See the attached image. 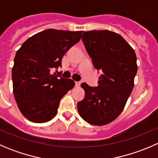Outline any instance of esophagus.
<instances>
[{
  "mask_svg": "<svg viewBox=\"0 0 158 158\" xmlns=\"http://www.w3.org/2000/svg\"><path fill=\"white\" fill-rule=\"evenodd\" d=\"M80 82H75V85H76V87H79V85H80Z\"/></svg>",
  "mask_w": 158,
  "mask_h": 158,
  "instance_id": "esophagus-1",
  "label": "esophagus"
}]
</instances>
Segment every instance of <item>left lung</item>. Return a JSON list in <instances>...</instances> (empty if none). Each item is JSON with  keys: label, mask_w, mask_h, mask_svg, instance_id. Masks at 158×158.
Listing matches in <instances>:
<instances>
[{"label": "left lung", "mask_w": 158, "mask_h": 158, "mask_svg": "<svg viewBox=\"0 0 158 158\" xmlns=\"http://www.w3.org/2000/svg\"><path fill=\"white\" fill-rule=\"evenodd\" d=\"M82 40L102 74L97 87L82 83L85 95L78 102V111L91 125H107L122 113L134 88L136 54L120 34L109 30L84 31Z\"/></svg>", "instance_id": "8db88e82"}]
</instances>
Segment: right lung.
<instances>
[{"label": "right lung", "instance_id": "1", "mask_svg": "<svg viewBox=\"0 0 158 158\" xmlns=\"http://www.w3.org/2000/svg\"><path fill=\"white\" fill-rule=\"evenodd\" d=\"M82 31L48 29L27 40L16 52L13 92L20 112L35 123L53 118L60 99L74 87L73 79L51 74L62 66L64 54L81 39Z\"/></svg>", "mask_w": 158, "mask_h": 158}]
</instances>
